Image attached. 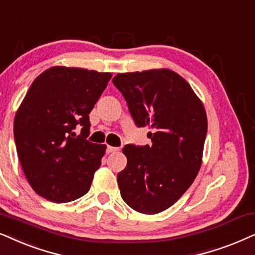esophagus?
<instances>
[{
    "label": "esophagus",
    "mask_w": 255,
    "mask_h": 255,
    "mask_svg": "<svg viewBox=\"0 0 255 255\" xmlns=\"http://www.w3.org/2000/svg\"><path fill=\"white\" fill-rule=\"evenodd\" d=\"M119 148H115V147H111V145H107V149H106V152L107 154H111V152H114L117 151Z\"/></svg>",
    "instance_id": "esophagus-1"
}]
</instances>
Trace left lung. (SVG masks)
I'll return each instance as SVG.
<instances>
[{
  "label": "left lung",
  "mask_w": 255,
  "mask_h": 255,
  "mask_svg": "<svg viewBox=\"0 0 255 255\" xmlns=\"http://www.w3.org/2000/svg\"><path fill=\"white\" fill-rule=\"evenodd\" d=\"M120 91L137 127H150L151 144H126L127 165L118 174L122 199L135 211L155 215L181 198L202 165L208 119L186 80L170 70L119 73Z\"/></svg>",
  "instance_id": "obj_1"
}]
</instances>
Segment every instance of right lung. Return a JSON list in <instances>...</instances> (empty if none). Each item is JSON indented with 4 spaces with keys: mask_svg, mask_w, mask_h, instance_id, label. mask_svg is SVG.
<instances>
[{
    "mask_svg": "<svg viewBox=\"0 0 255 255\" xmlns=\"http://www.w3.org/2000/svg\"><path fill=\"white\" fill-rule=\"evenodd\" d=\"M111 73L54 66L33 80L13 120L22 169L37 195L67 203L88 192L106 145L92 143L90 117ZM82 127L80 134L74 131Z\"/></svg>",
    "mask_w": 255,
    "mask_h": 255,
    "instance_id": "right-lung-1",
    "label": "right lung"
}]
</instances>
